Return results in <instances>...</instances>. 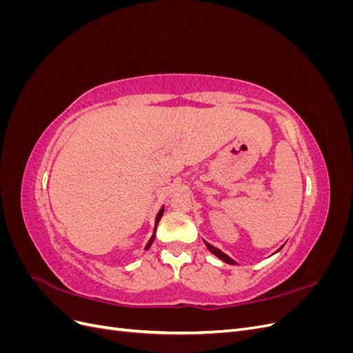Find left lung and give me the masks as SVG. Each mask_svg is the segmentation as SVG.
<instances>
[{
  "label": "left lung",
  "instance_id": "8db88e82",
  "mask_svg": "<svg viewBox=\"0 0 353 353\" xmlns=\"http://www.w3.org/2000/svg\"><path fill=\"white\" fill-rule=\"evenodd\" d=\"M203 241H205V240H203ZM205 244H206V248L209 249V252H210V253H213V254H215V256H216V258H219L221 261H223V262H225V263H230V265H236V261H232V259L230 258V256H228V254H225V253H223L222 250L216 249V248H215V245H212V244H209L208 241H205Z\"/></svg>",
  "mask_w": 353,
  "mask_h": 353
}]
</instances>
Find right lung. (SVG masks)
Returning <instances> with one entry per match:
<instances>
[{"label":"right lung","mask_w":353,"mask_h":353,"mask_svg":"<svg viewBox=\"0 0 353 353\" xmlns=\"http://www.w3.org/2000/svg\"><path fill=\"white\" fill-rule=\"evenodd\" d=\"M163 210H165V208L162 206V209H160V210H159V213H157L156 222H154V231H153V236L150 237V240H148V243L145 244L144 250H148V249H150V245H152V244H153V241H154V237H156V230H157V225H159V221H160V218H162V215H163Z\"/></svg>","instance_id":"1"}]
</instances>
